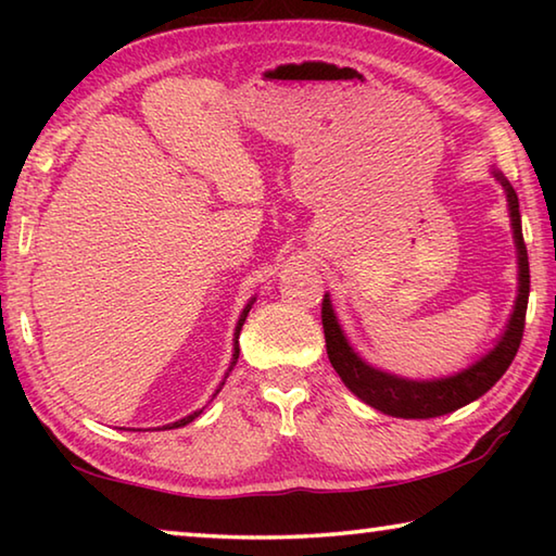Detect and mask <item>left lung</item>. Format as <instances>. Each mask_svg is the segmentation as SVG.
<instances>
[{
    "mask_svg": "<svg viewBox=\"0 0 556 556\" xmlns=\"http://www.w3.org/2000/svg\"><path fill=\"white\" fill-rule=\"evenodd\" d=\"M491 174L495 181L503 186L507 199V213H510V228L517 250V296L513 304V314L505 324V331L497 338L491 351L478 357L476 363H470L468 368L454 375H446V378L431 380H412L375 368V365L365 363L363 357L355 353V348L348 341L341 324H338L331 296L324 294L321 321L326 333L328 361H331L338 378L343 380L345 388L351 390L357 400L380 409L382 414L402 419H431L466 407V404L473 400L483 397V394L503 378L505 370L510 368L517 348H520L527 299H530V262H527V248L522 240L520 203H517V193L510 181H507L497 168H493Z\"/></svg>",
    "mask_w": 556,
    "mask_h": 556,
    "instance_id": "1",
    "label": "left lung"
}]
</instances>
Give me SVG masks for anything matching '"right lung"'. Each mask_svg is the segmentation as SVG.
Listing matches in <instances>:
<instances>
[{
  "instance_id": "right-lung-1",
  "label": "right lung",
  "mask_w": 556,
  "mask_h": 556,
  "mask_svg": "<svg viewBox=\"0 0 556 556\" xmlns=\"http://www.w3.org/2000/svg\"><path fill=\"white\" fill-rule=\"evenodd\" d=\"M252 304H255V296H252L250 301H248V306L242 308V314H240V318H238V324H235V336H232V361H230V368H228V372H225V378H228L230 375V370H232V365L238 363V355H240V343H238V338H240V331H242V324H244V318H248V314H250V308H252ZM225 378H223V382H220V388L225 384ZM220 388L215 390V394L220 392ZM213 394V397H215ZM205 409V407H203ZM203 409H199V412H193V414H188V417H184V419H178V421H174V425H166L164 429H178V427H186V425H191V421L199 417V414L203 412Z\"/></svg>"
}]
</instances>
